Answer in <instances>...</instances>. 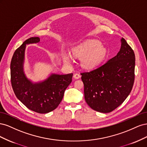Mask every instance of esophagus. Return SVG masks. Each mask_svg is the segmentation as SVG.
<instances>
[{"label": "esophagus", "mask_w": 147, "mask_h": 147, "mask_svg": "<svg viewBox=\"0 0 147 147\" xmlns=\"http://www.w3.org/2000/svg\"><path fill=\"white\" fill-rule=\"evenodd\" d=\"M74 77L75 79H79L81 77V75H80L79 74H75L74 75Z\"/></svg>", "instance_id": "esophagus-1"}]
</instances>
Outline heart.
<instances>
[{
	"label": "heart",
	"mask_w": 147,
	"mask_h": 147,
	"mask_svg": "<svg viewBox=\"0 0 147 147\" xmlns=\"http://www.w3.org/2000/svg\"><path fill=\"white\" fill-rule=\"evenodd\" d=\"M72 54L74 57L82 59L83 68L92 70L96 68L105 59L107 50L100 42L90 40L74 47L72 49ZM63 58L65 63L71 62L70 57L64 52L63 53Z\"/></svg>",
	"instance_id": "heart-1"
}]
</instances>
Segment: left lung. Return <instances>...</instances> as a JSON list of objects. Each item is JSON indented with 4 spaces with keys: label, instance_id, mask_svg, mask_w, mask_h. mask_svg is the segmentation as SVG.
Listing matches in <instances>:
<instances>
[{
    "label": "left lung",
    "instance_id": "8db88e82",
    "mask_svg": "<svg viewBox=\"0 0 147 147\" xmlns=\"http://www.w3.org/2000/svg\"><path fill=\"white\" fill-rule=\"evenodd\" d=\"M117 56L89 72L82 73L84 99L97 112L109 113L125 100L134 82L135 55L125 39H121Z\"/></svg>",
    "mask_w": 147,
    "mask_h": 147
}]
</instances>
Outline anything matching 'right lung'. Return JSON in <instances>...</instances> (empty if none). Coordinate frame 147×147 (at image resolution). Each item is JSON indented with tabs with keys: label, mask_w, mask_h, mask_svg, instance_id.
Here are the masks:
<instances>
[{
	"label": "right lung",
	"mask_w": 147,
	"mask_h": 147,
	"mask_svg": "<svg viewBox=\"0 0 147 147\" xmlns=\"http://www.w3.org/2000/svg\"><path fill=\"white\" fill-rule=\"evenodd\" d=\"M39 42V37H30L16 49L10 64L11 82L16 97L26 107L38 113H47L61 103L65 90L72 82L73 74H51L45 80L37 83L28 79L24 72L26 45Z\"/></svg>",
	"instance_id": "obj_1"
}]
</instances>
